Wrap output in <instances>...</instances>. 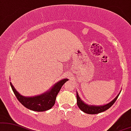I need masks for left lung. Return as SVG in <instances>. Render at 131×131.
<instances>
[{
	"label": "left lung",
	"instance_id": "left-lung-1",
	"mask_svg": "<svg viewBox=\"0 0 131 131\" xmlns=\"http://www.w3.org/2000/svg\"><path fill=\"white\" fill-rule=\"evenodd\" d=\"M118 96L119 94L113 100L111 101L110 103H109L106 104V105L103 106H89L87 104L83 102H82L80 98V97H79V95L77 93V103L78 106H79V108L80 109V110H82L83 112L89 114H97L100 113V112L105 111L108 110L110 107H111L114 103L115 102V101L117 100Z\"/></svg>",
	"mask_w": 131,
	"mask_h": 131
}]
</instances>
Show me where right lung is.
Returning <instances> with one entry per match:
<instances>
[{
  "label": "right lung",
  "mask_w": 131,
  "mask_h": 131,
  "mask_svg": "<svg viewBox=\"0 0 131 131\" xmlns=\"http://www.w3.org/2000/svg\"><path fill=\"white\" fill-rule=\"evenodd\" d=\"M68 80L67 79L62 80L53 86L48 92L32 97H26L21 95L16 90L11 83H10V85L16 98L21 105L30 110L42 112L48 110L53 106L55 104L57 95L60 91L62 86Z\"/></svg>",
  "instance_id": "right-lung-1"
}]
</instances>
